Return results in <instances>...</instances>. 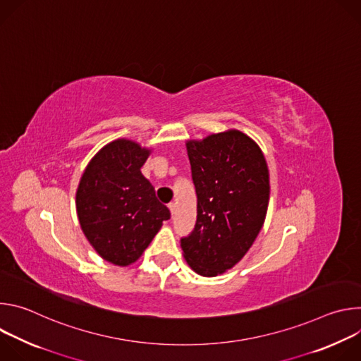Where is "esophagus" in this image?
<instances>
[{
  "label": "esophagus",
  "instance_id": "1",
  "mask_svg": "<svg viewBox=\"0 0 361 361\" xmlns=\"http://www.w3.org/2000/svg\"><path fill=\"white\" fill-rule=\"evenodd\" d=\"M169 210H170L171 216L174 217V214H176V202H170V204H169Z\"/></svg>",
  "mask_w": 361,
  "mask_h": 361
}]
</instances>
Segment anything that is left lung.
<instances>
[{
	"label": "left lung",
	"instance_id": "1",
	"mask_svg": "<svg viewBox=\"0 0 361 361\" xmlns=\"http://www.w3.org/2000/svg\"><path fill=\"white\" fill-rule=\"evenodd\" d=\"M197 194V221L181 237L184 259L204 277L235 266L259 235L270 198L269 169L262 149L231 130L187 142Z\"/></svg>",
	"mask_w": 361,
	"mask_h": 361
}]
</instances>
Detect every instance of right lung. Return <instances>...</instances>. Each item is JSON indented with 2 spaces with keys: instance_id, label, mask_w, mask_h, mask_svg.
<instances>
[{
  "instance_id": "1",
  "label": "right lung",
  "mask_w": 361,
  "mask_h": 361,
  "mask_svg": "<svg viewBox=\"0 0 361 361\" xmlns=\"http://www.w3.org/2000/svg\"><path fill=\"white\" fill-rule=\"evenodd\" d=\"M148 149L128 140L102 147L87 166L75 205L81 228L102 259L128 266L171 217L141 174Z\"/></svg>"
}]
</instances>
